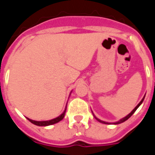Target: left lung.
I'll return each instance as SVG.
<instances>
[{"label":"left lung","mask_w":155,"mask_h":155,"mask_svg":"<svg viewBox=\"0 0 155 155\" xmlns=\"http://www.w3.org/2000/svg\"><path fill=\"white\" fill-rule=\"evenodd\" d=\"M143 100H144V97H143V100H142V101H140V103H139V104H138V105H137L136 107L134 108V109L133 110L131 111V113H130V114H128V115H127L126 117H124V118H123V119H121V120H119V121H118V122H115V123H114V124H121V123H123V122H124V121H125V120H128V119H129V118H130V117H131V115H132V114H133L134 113V112H135V110H136L137 109H138V108H139V106H140V104H142V102H143ZM94 118H95V119H96V120H97L98 121H99V122H101V123L106 124H110V123H108V122H104V121H102V120H99V119H97V118H96V117H95V116H94Z\"/></svg>","instance_id":"8db88e82"}]
</instances>
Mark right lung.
Returning <instances> with one entry per match:
<instances>
[{
    "label": "right lung",
    "instance_id": "1",
    "mask_svg": "<svg viewBox=\"0 0 155 155\" xmlns=\"http://www.w3.org/2000/svg\"><path fill=\"white\" fill-rule=\"evenodd\" d=\"M65 110H66V109L64 110V111L62 113V114L60 115L57 118H55V119H53V120H47V121H35V120H32L28 119V120L30 122H31L32 124H34L35 125H38V126H47V125H51V124H56L58 122H60L61 120H63V118L64 116V114H65Z\"/></svg>",
    "mask_w": 155,
    "mask_h": 155
}]
</instances>
